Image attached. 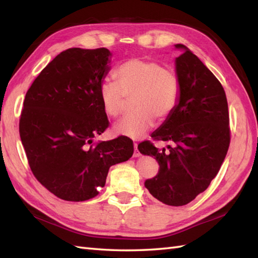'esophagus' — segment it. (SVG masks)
<instances>
[{
  "label": "esophagus",
  "mask_w": 258,
  "mask_h": 258,
  "mask_svg": "<svg viewBox=\"0 0 258 258\" xmlns=\"http://www.w3.org/2000/svg\"><path fill=\"white\" fill-rule=\"evenodd\" d=\"M141 155V153H140V151L138 150V144H134V154H133V156L134 157H139Z\"/></svg>",
  "instance_id": "obj_1"
}]
</instances>
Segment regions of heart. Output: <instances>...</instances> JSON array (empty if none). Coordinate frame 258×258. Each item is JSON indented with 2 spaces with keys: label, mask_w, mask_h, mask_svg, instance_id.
Instances as JSON below:
<instances>
[{
  "label": "heart",
  "mask_w": 258,
  "mask_h": 258,
  "mask_svg": "<svg viewBox=\"0 0 258 258\" xmlns=\"http://www.w3.org/2000/svg\"><path fill=\"white\" fill-rule=\"evenodd\" d=\"M114 82L100 86V98L104 112L117 117L132 101L134 113L114 125V133L139 140L154 126L155 118L163 122L176 107L179 98L177 75L152 59L131 58L114 71Z\"/></svg>",
  "instance_id": "1"
}]
</instances>
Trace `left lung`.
<instances>
[{"mask_svg": "<svg viewBox=\"0 0 258 258\" xmlns=\"http://www.w3.org/2000/svg\"><path fill=\"white\" fill-rule=\"evenodd\" d=\"M179 98L168 118L152 138L169 142L158 150L151 142L139 145L144 155L155 157L160 169L145 180V187L164 204L183 206L203 193L216 176L227 154L229 115L226 94L215 75L189 48L175 45Z\"/></svg>", "mask_w": 258, "mask_h": 258, "instance_id": "obj_1", "label": "left lung"}]
</instances>
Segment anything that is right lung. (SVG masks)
Listing matches in <instances>:
<instances>
[{"instance_id": "1", "label": "right lung", "mask_w": 258, "mask_h": 258, "mask_svg": "<svg viewBox=\"0 0 258 258\" xmlns=\"http://www.w3.org/2000/svg\"><path fill=\"white\" fill-rule=\"evenodd\" d=\"M107 48L73 47L43 69L26 92L20 136L36 179L58 199L83 202L104 187L108 169L130 160L126 136L93 144L107 128L100 86L111 70Z\"/></svg>"}]
</instances>
